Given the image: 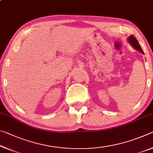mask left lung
<instances>
[{
	"mask_svg": "<svg viewBox=\"0 0 153 153\" xmlns=\"http://www.w3.org/2000/svg\"><path fill=\"white\" fill-rule=\"evenodd\" d=\"M128 40H129V43L131 44V46H132L134 48H136V50L139 51L140 53L144 54V51H143V50H142V48H141L140 45H139L138 40H136L135 36L133 35H131L129 37H128Z\"/></svg>",
	"mask_w": 153,
	"mask_h": 153,
	"instance_id": "1",
	"label": "left lung"
}]
</instances>
